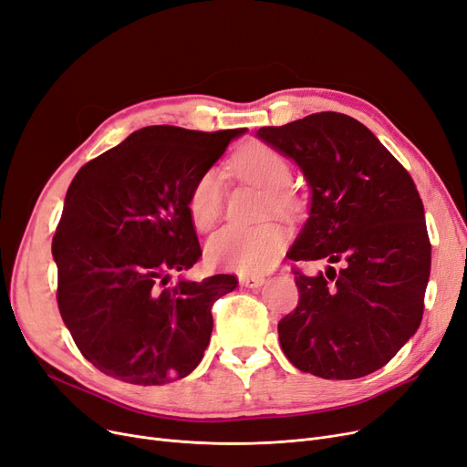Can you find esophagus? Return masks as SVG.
Instances as JSON below:
<instances>
[{
  "label": "esophagus",
  "mask_w": 467,
  "mask_h": 467,
  "mask_svg": "<svg viewBox=\"0 0 467 467\" xmlns=\"http://www.w3.org/2000/svg\"><path fill=\"white\" fill-rule=\"evenodd\" d=\"M263 282H265L263 276H240V284L246 288H259L263 286Z\"/></svg>",
  "instance_id": "1"
}]
</instances>
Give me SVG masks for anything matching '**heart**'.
I'll return each instance as SVG.
<instances>
[{
	"label": "heart",
	"mask_w": 467,
	"mask_h": 467,
	"mask_svg": "<svg viewBox=\"0 0 467 467\" xmlns=\"http://www.w3.org/2000/svg\"><path fill=\"white\" fill-rule=\"evenodd\" d=\"M231 168L248 183L265 191V212L292 213L297 198L288 191L292 183V166L278 150L269 145H252L242 150ZM223 177L215 170L202 173L189 192V213L194 227L210 229L223 210ZM286 246V231L276 223H263L257 227L227 225L217 231L206 244V257L215 267L240 275H259L269 271L280 259Z\"/></svg>",
	"instance_id": "b5f03b06"
}]
</instances>
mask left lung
<instances>
[{
    "label": "left lung",
    "instance_id": "1",
    "mask_svg": "<svg viewBox=\"0 0 467 467\" xmlns=\"http://www.w3.org/2000/svg\"><path fill=\"white\" fill-rule=\"evenodd\" d=\"M255 135L292 158L311 189L288 259L328 263L313 276L294 271L299 301L278 322L280 348L296 368L324 379L368 376L423 315L431 244L414 181L348 114L317 112Z\"/></svg>",
    "mask_w": 467,
    "mask_h": 467
}]
</instances>
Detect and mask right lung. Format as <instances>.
<instances>
[{
    "instance_id": "add662e5",
    "label": "right lung",
    "mask_w": 467,
    "mask_h": 467,
    "mask_svg": "<svg viewBox=\"0 0 467 467\" xmlns=\"http://www.w3.org/2000/svg\"><path fill=\"white\" fill-rule=\"evenodd\" d=\"M244 131L149 126L76 173L51 248L57 303L78 349L103 374L164 385L204 357L212 306L238 280L171 275L202 255L189 213L194 181Z\"/></svg>"
}]
</instances>
